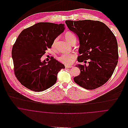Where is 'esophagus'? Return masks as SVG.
I'll use <instances>...</instances> for the list:
<instances>
[{
  "label": "esophagus",
  "instance_id": "1",
  "mask_svg": "<svg viewBox=\"0 0 128 128\" xmlns=\"http://www.w3.org/2000/svg\"><path fill=\"white\" fill-rule=\"evenodd\" d=\"M73 66H65V68H72Z\"/></svg>",
  "mask_w": 128,
  "mask_h": 128
}]
</instances>
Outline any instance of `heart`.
Instances as JSON below:
<instances>
[{
    "mask_svg": "<svg viewBox=\"0 0 128 128\" xmlns=\"http://www.w3.org/2000/svg\"><path fill=\"white\" fill-rule=\"evenodd\" d=\"M64 38L70 44L74 39H76L74 34L70 32H66L64 34ZM57 41H58L57 38L54 40L52 45V47L53 48L55 47ZM76 58V54L75 53L65 54H62L58 58V60L62 64L66 65H70L73 62Z\"/></svg>",
    "mask_w": 128,
    "mask_h": 128,
    "instance_id": "1",
    "label": "heart"
}]
</instances>
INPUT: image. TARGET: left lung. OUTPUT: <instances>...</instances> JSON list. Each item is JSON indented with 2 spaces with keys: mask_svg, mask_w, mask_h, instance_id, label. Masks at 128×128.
Wrapping results in <instances>:
<instances>
[{
  "mask_svg": "<svg viewBox=\"0 0 128 128\" xmlns=\"http://www.w3.org/2000/svg\"><path fill=\"white\" fill-rule=\"evenodd\" d=\"M68 29L75 33L80 40L78 64L80 74L74 77V82L88 90L96 89L110 79L118 58L116 39L104 22L93 20H66Z\"/></svg>",
  "mask_w": 128,
  "mask_h": 128,
  "instance_id": "1",
  "label": "left lung"
}]
</instances>
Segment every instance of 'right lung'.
Returning a JSON list of instances; mask_svg holds the SVG:
<instances>
[{
  "label": "right lung",
  "instance_id": "add662e5",
  "mask_svg": "<svg viewBox=\"0 0 128 128\" xmlns=\"http://www.w3.org/2000/svg\"><path fill=\"white\" fill-rule=\"evenodd\" d=\"M64 24L38 22L23 30L12 49L14 72L20 84L36 92L44 91L57 81L58 73L64 66L52 56L41 61L54 40L64 30Z\"/></svg>",
  "mask_w": 128,
  "mask_h": 128
}]
</instances>
